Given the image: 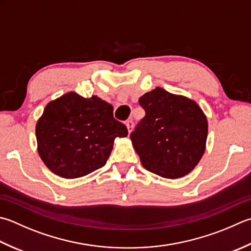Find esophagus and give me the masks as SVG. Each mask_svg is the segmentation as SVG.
<instances>
[{
    "instance_id": "1",
    "label": "esophagus",
    "mask_w": 251,
    "mask_h": 251,
    "mask_svg": "<svg viewBox=\"0 0 251 251\" xmlns=\"http://www.w3.org/2000/svg\"><path fill=\"white\" fill-rule=\"evenodd\" d=\"M125 124H126L127 129H128V132H130L132 129V125H134V122H132V120L130 119V120H127Z\"/></svg>"
}]
</instances>
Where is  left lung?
I'll use <instances>...</instances> for the list:
<instances>
[{"mask_svg":"<svg viewBox=\"0 0 251 251\" xmlns=\"http://www.w3.org/2000/svg\"><path fill=\"white\" fill-rule=\"evenodd\" d=\"M146 115L130 134L144 168L164 178L187 175L202 158L208 122L195 101L162 88L145 93Z\"/></svg>","mask_w":251,"mask_h":251,"instance_id":"obj_1","label":"left lung"}]
</instances>
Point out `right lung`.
<instances>
[{
	"instance_id": "right-lung-1",
	"label": "right lung",
	"mask_w": 251,
	"mask_h": 251,
	"mask_svg": "<svg viewBox=\"0 0 251 251\" xmlns=\"http://www.w3.org/2000/svg\"><path fill=\"white\" fill-rule=\"evenodd\" d=\"M127 135L110 103L76 92L49 102L36 126L39 155L63 178L81 177L104 166L114 139Z\"/></svg>"
}]
</instances>
